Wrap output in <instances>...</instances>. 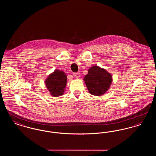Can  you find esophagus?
Masks as SVG:
<instances>
[{
  "label": "esophagus",
  "mask_w": 156,
  "mask_h": 156,
  "mask_svg": "<svg viewBox=\"0 0 156 156\" xmlns=\"http://www.w3.org/2000/svg\"><path fill=\"white\" fill-rule=\"evenodd\" d=\"M73 75L75 78H80L81 75L80 73H73Z\"/></svg>",
  "instance_id": "obj_1"
}]
</instances>
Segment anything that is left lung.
<instances>
[{
    "label": "left lung",
    "instance_id": "left-lung-1",
    "mask_svg": "<svg viewBox=\"0 0 156 156\" xmlns=\"http://www.w3.org/2000/svg\"><path fill=\"white\" fill-rule=\"evenodd\" d=\"M83 81L89 93L95 96L104 95L109 89L112 76L106 69L97 66L90 67Z\"/></svg>",
    "mask_w": 156,
    "mask_h": 156
}]
</instances>
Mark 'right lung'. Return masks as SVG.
Listing matches in <instances>:
<instances>
[{"label": "right lung", "instance_id": "1", "mask_svg": "<svg viewBox=\"0 0 156 156\" xmlns=\"http://www.w3.org/2000/svg\"><path fill=\"white\" fill-rule=\"evenodd\" d=\"M67 81L66 73L61 70L55 69L46 78L45 83L51 95L58 97L64 94Z\"/></svg>", "mask_w": 156, "mask_h": 156}]
</instances>
